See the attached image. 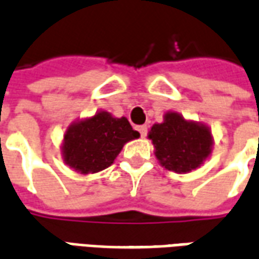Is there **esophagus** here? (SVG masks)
<instances>
[{"label":"esophagus","instance_id":"esophagus-1","mask_svg":"<svg viewBox=\"0 0 259 259\" xmlns=\"http://www.w3.org/2000/svg\"><path fill=\"white\" fill-rule=\"evenodd\" d=\"M137 130L140 132V136L141 137H146L147 133H148V127H147V124H141L137 127Z\"/></svg>","mask_w":259,"mask_h":259}]
</instances>
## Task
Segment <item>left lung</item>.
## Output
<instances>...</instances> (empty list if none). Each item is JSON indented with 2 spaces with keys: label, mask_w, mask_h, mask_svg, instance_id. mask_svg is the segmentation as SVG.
<instances>
[{
  "label": "left lung",
  "mask_w": 259,
  "mask_h": 259,
  "mask_svg": "<svg viewBox=\"0 0 259 259\" xmlns=\"http://www.w3.org/2000/svg\"><path fill=\"white\" fill-rule=\"evenodd\" d=\"M148 137L159 162L176 174L198 168L211 152V132L202 124L187 122L179 113H166L163 123L154 124Z\"/></svg>",
  "instance_id": "obj_1"
}]
</instances>
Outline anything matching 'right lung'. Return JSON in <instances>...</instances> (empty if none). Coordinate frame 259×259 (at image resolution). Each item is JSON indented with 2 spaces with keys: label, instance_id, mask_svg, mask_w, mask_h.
<instances>
[{
  "label": "right lung",
  "instance_id": "right-lung-1",
  "mask_svg": "<svg viewBox=\"0 0 259 259\" xmlns=\"http://www.w3.org/2000/svg\"><path fill=\"white\" fill-rule=\"evenodd\" d=\"M139 136L126 118H113L101 111L69 127L64 141L65 162L81 174H96L111 166L124 143Z\"/></svg>",
  "mask_w": 259,
  "mask_h": 259
}]
</instances>
